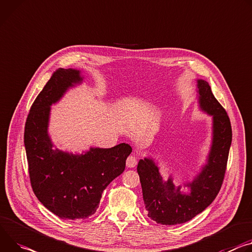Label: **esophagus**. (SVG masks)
I'll list each match as a JSON object with an SVG mask.
<instances>
[{
	"instance_id": "1",
	"label": "esophagus",
	"mask_w": 252,
	"mask_h": 252,
	"mask_svg": "<svg viewBox=\"0 0 252 252\" xmlns=\"http://www.w3.org/2000/svg\"><path fill=\"white\" fill-rule=\"evenodd\" d=\"M136 164H138V159H136V158L134 156H129L126 158V167L127 168H134L136 166Z\"/></svg>"
}]
</instances>
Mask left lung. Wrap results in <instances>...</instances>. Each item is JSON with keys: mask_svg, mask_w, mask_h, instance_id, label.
<instances>
[{"mask_svg": "<svg viewBox=\"0 0 252 252\" xmlns=\"http://www.w3.org/2000/svg\"><path fill=\"white\" fill-rule=\"evenodd\" d=\"M197 94L199 109L212 117V141L200 172L183 183L187 191L175 186L172 176L165 180L152 157L141 158L136 169L148 215L163 225L185 223L203 212L216 198L224 179L232 141L230 120L207 81L197 79Z\"/></svg>", "mask_w": 252, "mask_h": 252, "instance_id": "left-lung-1", "label": "left lung"}]
</instances>
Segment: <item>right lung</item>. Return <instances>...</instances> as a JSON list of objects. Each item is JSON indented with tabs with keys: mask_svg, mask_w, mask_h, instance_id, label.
<instances>
[{
	"mask_svg": "<svg viewBox=\"0 0 252 252\" xmlns=\"http://www.w3.org/2000/svg\"><path fill=\"white\" fill-rule=\"evenodd\" d=\"M82 82L80 70H56L32 104L24 132L36 197L53 214L69 220L85 219L96 212L103 190L125 171L126 159L132 151L125 143L110 149L91 147L82 154L55 147L48 132L51 105Z\"/></svg>",
	"mask_w": 252,
	"mask_h": 252,
	"instance_id": "1",
	"label": "right lung"
}]
</instances>
